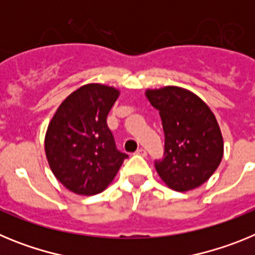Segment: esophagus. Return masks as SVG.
<instances>
[{"instance_id": "esophagus-1", "label": "esophagus", "mask_w": 255, "mask_h": 255, "mask_svg": "<svg viewBox=\"0 0 255 255\" xmlns=\"http://www.w3.org/2000/svg\"><path fill=\"white\" fill-rule=\"evenodd\" d=\"M136 154L145 157V155H147V152H145V149H143V148H139V149L136 150Z\"/></svg>"}]
</instances>
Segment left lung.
<instances>
[{
  "label": "left lung",
  "instance_id": "1",
  "mask_svg": "<svg viewBox=\"0 0 255 255\" xmlns=\"http://www.w3.org/2000/svg\"><path fill=\"white\" fill-rule=\"evenodd\" d=\"M158 110L164 132V158L155 161L162 181L175 191H189L215 173L224 157V138L215 114L197 94L168 85L147 89Z\"/></svg>",
  "mask_w": 255,
  "mask_h": 255
}]
</instances>
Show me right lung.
Listing matches in <instances>:
<instances>
[{"mask_svg": "<svg viewBox=\"0 0 255 255\" xmlns=\"http://www.w3.org/2000/svg\"><path fill=\"white\" fill-rule=\"evenodd\" d=\"M120 96L114 87L92 83L58 106L47 128L44 150L56 179L78 195L102 193L128 154L116 149L107 115Z\"/></svg>", "mask_w": 255, "mask_h": 255, "instance_id": "add662e5", "label": "right lung"}]
</instances>
